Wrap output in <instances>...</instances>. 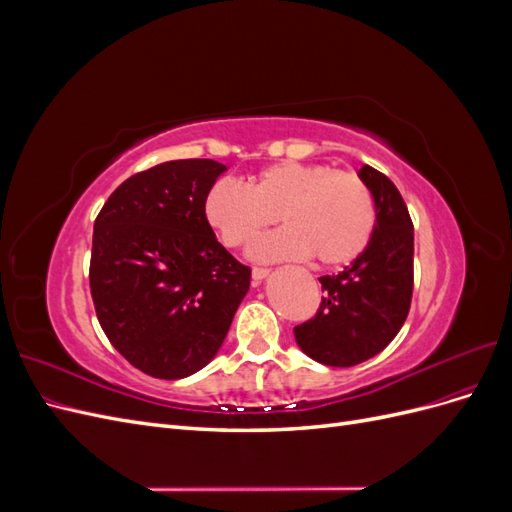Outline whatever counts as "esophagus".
Instances as JSON below:
<instances>
[{
  "instance_id": "34e87169",
  "label": "esophagus",
  "mask_w": 512,
  "mask_h": 512,
  "mask_svg": "<svg viewBox=\"0 0 512 512\" xmlns=\"http://www.w3.org/2000/svg\"><path fill=\"white\" fill-rule=\"evenodd\" d=\"M269 273H271V269H265V267H254V269H252V277H254L256 282L265 280V277H269Z\"/></svg>"
}]
</instances>
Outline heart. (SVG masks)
<instances>
[{"instance_id": "obj_1", "label": "heart", "mask_w": 512, "mask_h": 512, "mask_svg": "<svg viewBox=\"0 0 512 512\" xmlns=\"http://www.w3.org/2000/svg\"><path fill=\"white\" fill-rule=\"evenodd\" d=\"M280 213L288 226L256 241L254 260L275 262L316 256L322 267L359 258L374 237L376 200L354 173L327 164L282 160L247 181H218L205 200V215L228 247L250 245Z\"/></svg>"}]
</instances>
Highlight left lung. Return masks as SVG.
<instances>
[{"label": "left lung", "instance_id": "obj_1", "mask_svg": "<svg viewBox=\"0 0 512 512\" xmlns=\"http://www.w3.org/2000/svg\"><path fill=\"white\" fill-rule=\"evenodd\" d=\"M359 177L376 200V230L367 250L337 275L320 277L318 314L299 327V348L322 365L352 367L389 346L412 299L414 226L395 183L363 166Z\"/></svg>", "mask_w": 512, "mask_h": 512}]
</instances>
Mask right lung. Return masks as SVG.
Returning <instances> with one entry per match:
<instances>
[{
	"label": "right lung",
	"instance_id": "obj_1",
	"mask_svg": "<svg viewBox=\"0 0 512 512\" xmlns=\"http://www.w3.org/2000/svg\"><path fill=\"white\" fill-rule=\"evenodd\" d=\"M226 170L215 160L158 164L123 181L96 218L89 286L100 327L153 378H188L211 363L250 290V267L205 215Z\"/></svg>",
	"mask_w": 512,
	"mask_h": 512
}]
</instances>
